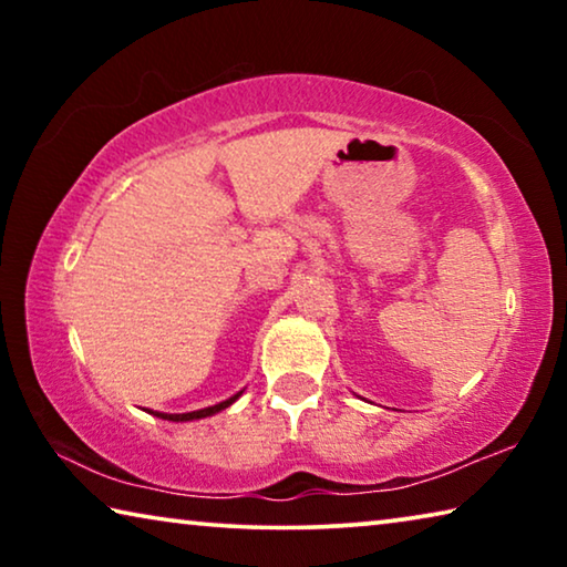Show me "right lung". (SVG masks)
Listing matches in <instances>:
<instances>
[{"mask_svg":"<svg viewBox=\"0 0 567 567\" xmlns=\"http://www.w3.org/2000/svg\"><path fill=\"white\" fill-rule=\"evenodd\" d=\"M239 398V392L237 395H233L229 400H225V402H219V405H213V408H205V410H195V412H182V415H167V412H152V415H157V417H162V420H172V422H185V420H199V417H207V415H215V412H219V410H225V408H229L233 405V402Z\"/></svg>","mask_w":567,"mask_h":567,"instance_id":"1","label":"right lung"}]
</instances>
